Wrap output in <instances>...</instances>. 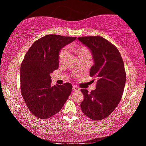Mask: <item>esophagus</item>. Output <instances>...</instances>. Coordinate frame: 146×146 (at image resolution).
<instances>
[{
  "label": "esophagus",
  "instance_id": "1",
  "mask_svg": "<svg viewBox=\"0 0 146 146\" xmlns=\"http://www.w3.org/2000/svg\"><path fill=\"white\" fill-rule=\"evenodd\" d=\"M73 91H80V89L79 88L78 86H73Z\"/></svg>",
  "mask_w": 146,
  "mask_h": 146
}]
</instances>
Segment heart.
<instances>
[{
  "label": "heart",
  "mask_w": 146,
  "mask_h": 146,
  "mask_svg": "<svg viewBox=\"0 0 146 146\" xmlns=\"http://www.w3.org/2000/svg\"><path fill=\"white\" fill-rule=\"evenodd\" d=\"M73 47H74L75 50H76V52H78L79 55L82 53H84V52H87V50L84 47H82V46L75 47V46H74ZM68 49L67 47H63L62 50H60V54H59V60L60 61V62H62L63 60L64 59V58L66 57V54H67V53H68Z\"/></svg>",
  "instance_id": "b5f03b06"
}]
</instances>
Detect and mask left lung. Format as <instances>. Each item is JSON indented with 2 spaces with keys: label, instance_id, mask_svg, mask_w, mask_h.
<instances>
[{
  "label": "left lung",
  "instance_id": "8db88e82",
  "mask_svg": "<svg viewBox=\"0 0 146 146\" xmlns=\"http://www.w3.org/2000/svg\"><path fill=\"white\" fill-rule=\"evenodd\" d=\"M78 38L92 53L94 65L90 75L97 80L94 90H81L84 95L81 109L92 120H103L114 111L122 96L126 83L123 60L116 47L103 37Z\"/></svg>",
  "mask_w": 146,
  "mask_h": 146
}]
</instances>
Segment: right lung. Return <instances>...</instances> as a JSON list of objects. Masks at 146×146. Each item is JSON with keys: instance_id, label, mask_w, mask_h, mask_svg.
Listing matches in <instances>:
<instances>
[{"instance_id": "add662e5", "label": "right lung", "mask_w": 146, "mask_h": 146, "mask_svg": "<svg viewBox=\"0 0 146 146\" xmlns=\"http://www.w3.org/2000/svg\"><path fill=\"white\" fill-rule=\"evenodd\" d=\"M76 37L48 35L35 42L26 54L20 67L21 92L29 110L41 119L60 111L72 91V85H51V73L59 67L62 47Z\"/></svg>"}]
</instances>
